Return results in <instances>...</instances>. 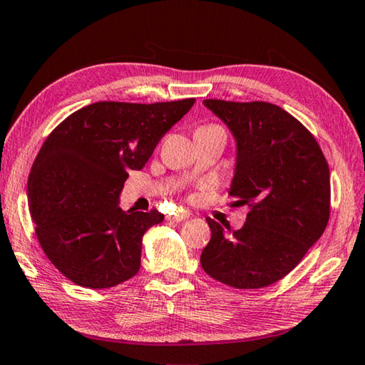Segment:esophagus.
<instances>
[{"label": "esophagus", "instance_id": "1", "mask_svg": "<svg viewBox=\"0 0 365 365\" xmlns=\"http://www.w3.org/2000/svg\"><path fill=\"white\" fill-rule=\"evenodd\" d=\"M190 215L187 212H177V214H172V215H168V220L170 222H182L185 219H188Z\"/></svg>", "mask_w": 365, "mask_h": 365}]
</instances>
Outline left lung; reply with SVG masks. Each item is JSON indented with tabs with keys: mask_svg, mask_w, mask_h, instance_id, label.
Masks as SVG:
<instances>
[{
	"mask_svg": "<svg viewBox=\"0 0 365 365\" xmlns=\"http://www.w3.org/2000/svg\"><path fill=\"white\" fill-rule=\"evenodd\" d=\"M202 104L233 135L237 159L228 195L250 212L235 232L207 219L211 242L201 265L233 288L272 285L299 264L329 224V164L311 132L275 104Z\"/></svg>",
	"mask_w": 365,
	"mask_h": 365,
	"instance_id": "8db88e82",
	"label": "left lung"
}]
</instances>
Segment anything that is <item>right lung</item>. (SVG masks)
I'll use <instances>...</instances> for the list:
<instances>
[{
	"mask_svg": "<svg viewBox=\"0 0 365 365\" xmlns=\"http://www.w3.org/2000/svg\"><path fill=\"white\" fill-rule=\"evenodd\" d=\"M193 104L93 103L43 143L27 183L30 215L46 257L76 285L110 288L138 274L143 235L164 215L123 211L120 191Z\"/></svg>",
	"mask_w": 365,
	"mask_h": 365,
	"instance_id": "obj_1",
	"label": "right lung"
}]
</instances>
